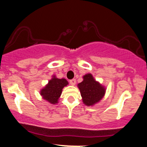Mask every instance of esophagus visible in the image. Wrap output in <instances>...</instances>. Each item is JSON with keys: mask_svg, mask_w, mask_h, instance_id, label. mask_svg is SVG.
Listing matches in <instances>:
<instances>
[{"mask_svg": "<svg viewBox=\"0 0 147 147\" xmlns=\"http://www.w3.org/2000/svg\"><path fill=\"white\" fill-rule=\"evenodd\" d=\"M70 84L72 86H75L76 84V79H71V80H70Z\"/></svg>", "mask_w": 147, "mask_h": 147, "instance_id": "34e87169", "label": "esophagus"}]
</instances>
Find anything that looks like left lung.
I'll list each match as a JSON object with an SVG mask.
<instances>
[{
	"mask_svg": "<svg viewBox=\"0 0 147 147\" xmlns=\"http://www.w3.org/2000/svg\"><path fill=\"white\" fill-rule=\"evenodd\" d=\"M83 78V82L78 84L81 95L86 105L92 106L104 97L105 88L96 82L91 74L84 75Z\"/></svg>",
	"mask_w": 147,
	"mask_h": 147,
	"instance_id": "obj_1",
	"label": "left lung"
}]
</instances>
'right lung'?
Masks as SVG:
<instances>
[{
  "label": "right lung",
  "instance_id": "add662e5",
  "mask_svg": "<svg viewBox=\"0 0 147 147\" xmlns=\"http://www.w3.org/2000/svg\"><path fill=\"white\" fill-rule=\"evenodd\" d=\"M68 84L66 79H58L54 76L53 78L49 81L48 85L41 90V95L45 100L55 104L58 102L63 88Z\"/></svg>",
  "mask_w": 147,
  "mask_h": 147
}]
</instances>
